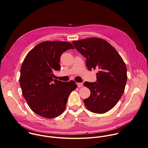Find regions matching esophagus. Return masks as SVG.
Masks as SVG:
<instances>
[{"label":"esophagus","instance_id":"obj_1","mask_svg":"<svg viewBox=\"0 0 148 148\" xmlns=\"http://www.w3.org/2000/svg\"><path fill=\"white\" fill-rule=\"evenodd\" d=\"M83 85H84L83 83H77V86L78 88H81V87L83 86Z\"/></svg>","mask_w":148,"mask_h":148}]
</instances>
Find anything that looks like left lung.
<instances>
[{"mask_svg":"<svg viewBox=\"0 0 148 148\" xmlns=\"http://www.w3.org/2000/svg\"><path fill=\"white\" fill-rule=\"evenodd\" d=\"M73 44L86 59L89 70H99L97 82H85L91 94L84 102L90 112L102 114L112 109L122 97L127 81L125 63L107 41L91 38L73 41Z\"/></svg>","mask_w":148,"mask_h":148,"instance_id":"left-lung-1","label":"left lung"}]
</instances>
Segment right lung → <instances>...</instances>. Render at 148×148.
<instances>
[{
  "label": "right lung",
  "mask_w": 148,
  "mask_h": 148,
  "mask_svg": "<svg viewBox=\"0 0 148 148\" xmlns=\"http://www.w3.org/2000/svg\"><path fill=\"white\" fill-rule=\"evenodd\" d=\"M71 43L45 41L35 46L24 59L19 78L23 95L30 109L46 118L58 117L66 108L68 97L77 88L73 81L53 79V71H58L62 54L74 49Z\"/></svg>",
  "instance_id": "obj_1"
}]
</instances>
